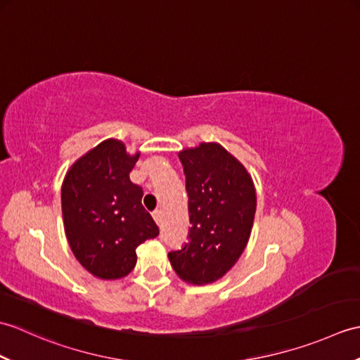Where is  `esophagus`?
<instances>
[{
  "instance_id": "1",
  "label": "esophagus",
  "mask_w": 360,
  "mask_h": 360,
  "mask_svg": "<svg viewBox=\"0 0 360 360\" xmlns=\"http://www.w3.org/2000/svg\"><path fill=\"white\" fill-rule=\"evenodd\" d=\"M153 218H155L156 224H160V223H162V212H160V210H156L155 213H153Z\"/></svg>"
}]
</instances>
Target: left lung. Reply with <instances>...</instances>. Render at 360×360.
Instances as JSON below:
<instances>
[{
	"mask_svg": "<svg viewBox=\"0 0 360 360\" xmlns=\"http://www.w3.org/2000/svg\"><path fill=\"white\" fill-rule=\"evenodd\" d=\"M188 193L190 235L181 250L168 252L173 271L192 285L223 277L246 249L257 210L252 176L217 142L179 151Z\"/></svg>",
	"mask_w": 360,
	"mask_h": 360,
	"instance_id": "obj_1",
	"label": "left lung"
}]
</instances>
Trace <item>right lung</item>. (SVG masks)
Listing matches in <instances>:
<instances>
[{"label": "right lung", "instance_id": "right-lung-1", "mask_svg": "<svg viewBox=\"0 0 360 360\" xmlns=\"http://www.w3.org/2000/svg\"><path fill=\"white\" fill-rule=\"evenodd\" d=\"M141 153L106 139L79 158L62 186L65 233L77 262L94 277L117 280L134 269L136 248L159 229L129 181Z\"/></svg>", "mask_w": 360, "mask_h": 360}]
</instances>
